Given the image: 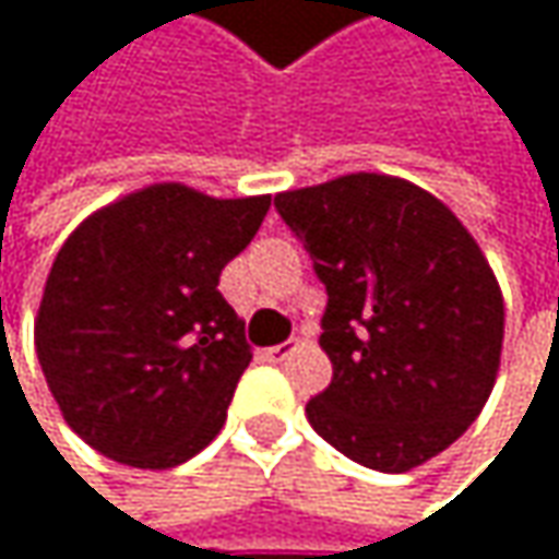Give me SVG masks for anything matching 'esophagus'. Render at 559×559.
<instances>
[{"instance_id": "1", "label": "esophagus", "mask_w": 559, "mask_h": 559, "mask_svg": "<svg viewBox=\"0 0 559 559\" xmlns=\"http://www.w3.org/2000/svg\"><path fill=\"white\" fill-rule=\"evenodd\" d=\"M294 349H297V343L287 340V343H278V346H269V349H265V359H269V362H281V359H287Z\"/></svg>"}]
</instances>
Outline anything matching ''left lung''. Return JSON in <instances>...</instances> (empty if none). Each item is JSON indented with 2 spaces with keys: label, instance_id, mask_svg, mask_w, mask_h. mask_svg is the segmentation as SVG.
<instances>
[{
  "label": "left lung",
  "instance_id": "1",
  "mask_svg": "<svg viewBox=\"0 0 559 559\" xmlns=\"http://www.w3.org/2000/svg\"><path fill=\"white\" fill-rule=\"evenodd\" d=\"M275 206L326 287L333 382L307 401L310 427L379 473L443 453L486 407L502 359V290L469 229L417 183L366 170Z\"/></svg>",
  "mask_w": 559,
  "mask_h": 559
}]
</instances>
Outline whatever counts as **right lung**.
Masks as SVG:
<instances>
[{
	"instance_id": "obj_1",
	"label": "right lung",
	"mask_w": 559,
	"mask_h": 559,
	"mask_svg": "<svg viewBox=\"0 0 559 559\" xmlns=\"http://www.w3.org/2000/svg\"><path fill=\"white\" fill-rule=\"evenodd\" d=\"M269 206L152 183L67 236L35 349L63 420L96 453L170 469L219 433L252 349L216 284Z\"/></svg>"
}]
</instances>
